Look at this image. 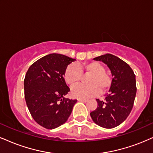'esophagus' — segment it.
I'll list each match as a JSON object with an SVG mask.
<instances>
[{
  "label": "esophagus",
  "mask_w": 153,
  "mask_h": 153,
  "mask_svg": "<svg viewBox=\"0 0 153 153\" xmlns=\"http://www.w3.org/2000/svg\"><path fill=\"white\" fill-rule=\"evenodd\" d=\"M88 100L86 99H78V101H82V102H86Z\"/></svg>",
  "instance_id": "esophagus-1"
}]
</instances>
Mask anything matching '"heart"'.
I'll list each match as a JSON object with an SVG mask.
<instances>
[{"label":"heart","instance_id":"obj_1","mask_svg":"<svg viewBox=\"0 0 153 153\" xmlns=\"http://www.w3.org/2000/svg\"><path fill=\"white\" fill-rule=\"evenodd\" d=\"M88 76L86 85L76 86L82 80V75ZM64 78L70 86L76 87L71 89V95L74 98L86 99L95 97L100 92L105 93L112 86V77L105 71V67L99 62H84L78 65H69L66 68Z\"/></svg>","mask_w":153,"mask_h":153}]
</instances>
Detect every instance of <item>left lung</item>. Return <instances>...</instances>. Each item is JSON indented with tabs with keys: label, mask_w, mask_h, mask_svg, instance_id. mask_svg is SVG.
I'll return each mask as SVG.
<instances>
[{
	"label": "left lung",
	"mask_w": 153,
	"mask_h": 153,
	"mask_svg": "<svg viewBox=\"0 0 153 153\" xmlns=\"http://www.w3.org/2000/svg\"><path fill=\"white\" fill-rule=\"evenodd\" d=\"M94 59L106 64L112 74L113 83L104 101L97 99V108L90 115L97 125L113 128L122 123L133 108L137 91L135 75L126 62L111 54Z\"/></svg>",
	"instance_id": "left-lung-1"
}]
</instances>
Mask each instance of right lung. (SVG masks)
Listing matches in <instances>:
<instances>
[{
  "label": "right lung",
  "instance_id": "obj_1",
  "mask_svg": "<svg viewBox=\"0 0 153 153\" xmlns=\"http://www.w3.org/2000/svg\"><path fill=\"white\" fill-rule=\"evenodd\" d=\"M75 59L50 54L34 62L24 79L25 99L33 119L47 129H54L67 121L76 99H65L70 89L64 74Z\"/></svg>",
  "mask_w": 153,
  "mask_h": 153
}]
</instances>
